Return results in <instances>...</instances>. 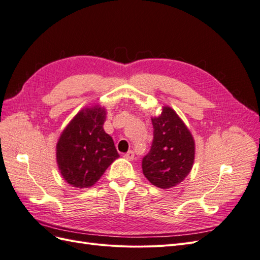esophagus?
Returning <instances> with one entry per match:
<instances>
[{"instance_id": "esophagus-1", "label": "esophagus", "mask_w": 260, "mask_h": 260, "mask_svg": "<svg viewBox=\"0 0 260 260\" xmlns=\"http://www.w3.org/2000/svg\"><path fill=\"white\" fill-rule=\"evenodd\" d=\"M124 158L128 159V160H133V158H135V152L133 151H129L128 153L124 154Z\"/></svg>"}]
</instances>
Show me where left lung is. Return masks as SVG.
Returning <instances> with one entry per match:
<instances>
[{
  "label": "left lung",
  "instance_id": "8db88e82",
  "mask_svg": "<svg viewBox=\"0 0 260 260\" xmlns=\"http://www.w3.org/2000/svg\"><path fill=\"white\" fill-rule=\"evenodd\" d=\"M154 139L142 160L145 178L153 185L170 188L181 183L192 170L195 141L179 115L164 106L159 116L152 117Z\"/></svg>",
  "mask_w": 260,
  "mask_h": 260
}]
</instances>
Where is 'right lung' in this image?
<instances>
[{"label":"right lung","mask_w":260,"mask_h":260,"mask_svg":"<svg viewBox=\"0 0 260 260\" xmlns=\"http://www.w3.org/2000/svg\"><path fill=\"white\" fill-rule=\"evenodd\" d=\"M105 119V107H85L60 133L56 144L57 166L61 177L74 187L94 185L119 157L112 137L104 131Z\"/></svg>","instance_id":"add662e5"}]
</instances>
